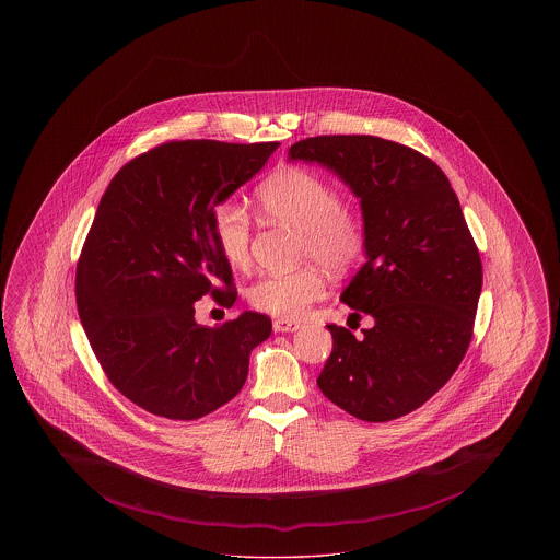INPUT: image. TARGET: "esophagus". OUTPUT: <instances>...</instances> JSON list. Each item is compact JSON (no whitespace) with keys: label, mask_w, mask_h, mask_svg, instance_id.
<instances>
[{"label":"esophagus","mask_w":560,"mask_h":560,"mask_svg":"<svg viewBox=\"0 0 560 560\" xmlns=\"http://www.w3.org/2000/svg\"><path fill=\"white\" fill-rule=\"evenodd\" d=\"M302 327V323L295 319H277L272 323V329L279 334H292Z\"/></svg>","instance_id":"1"}]
</instances>
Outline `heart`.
Masks as SVG:
<instances>
[{
	"label": "heart",
	"instance_id": "heart-1",
	"mask_svg": "<svg viewBox=\"0 0 560 560\" xmlns=\"http://www.w3.org/2000/svg\"><path fill=\"white\" fill-rule=\"evenodd\" d=\"M260 213L300 231V258L315 260L329 272H345L365 247V226L359 215L342 208L336 188L313 172L290 167L262 183L256 190ZM213 237L224 260L235 268L249 265L252 222L235 203L213 210ZM325 293L319 268L302 267L292 272L265 275L249 288V302L268 315L298 317Z\"/></svg>",
	"mask_w": 560,
	"mask_h": 560
}]
</instances>
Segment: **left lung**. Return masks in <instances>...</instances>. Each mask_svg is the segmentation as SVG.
Segmentation results:
<instances>
[{
	"instance_id": "8db88e82",
	"label": "left lung",
	"mask_w": 560,
	"mask_h": 560,
	"mask_svg": "<svg viewBox=\"0 0 560 560\" xmlns=\"http://www.w3.org/2000/svg\"><path fill=\"white\" fill-rule=\"evenodd\" d=\"M288 160L331 170L365 226V265L340 300L373 327L327 325L320 393L365 422L400 418L445 386L472 338L482 267L457 195L434 161L377 136L306 138Z\"/></svg>"
}]
</instances>
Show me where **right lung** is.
<instances>
[{
    "label": "right lung",
    "instance_id": "right-lung-1",
    "mask_svg": "<svg viewBox=\"0 0 560 560\" xmlns=\"http://www.w3.org/2000/svg\"><path fill=\"white\" fill-rule=\"evenodd\" d=\"M277 147L165 142L126 163L98 203L75 277L81 325L110 384L149 413H212L243 388L249 352L272 331L267 315L252 311L203 327L195 302L208 293L226 306L235 302L213 210Z\"/></svg>",
    "mask_w": 560,
    "mask_h": 560
}]
</instances>
